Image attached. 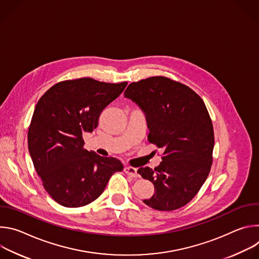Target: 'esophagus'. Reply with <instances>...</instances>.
Returning a JSON list of instances; mask_svg holds the SVG:
<instances>
[{"mask_svg":"<svg viewBox=\"0 0 259 259\" xmlns=\"http://www.w3.org/2000/svg\"><path fill=\"white\" fill-rule=\"evenodd\" d=\"M124 172L132 177H138V173H137V169L136 168H133V167H129V166H126L124 168Z\"/></svg>","mask_w":259,"mask_h":259,"instance_id":"obj_1","label":"esophagus"}]
</instances>
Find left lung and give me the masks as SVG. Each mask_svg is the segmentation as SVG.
I'll return each mask as SVG.
<instances>
[{
    "label": "left lung",
    "mask_w": 259,
    "mask_h": 259,
    "mask_svg": "<svg viewBox=\"0 0 259 259\" xmlns=\"http://www.w3.org/2000/svg\"><path fill=\"white\" fill-rule=\"evenodd\" d=\"M124 95L143 110L149 141L164 150L158 167L137 170L155 186L144 204L160 211L183 207L200 191L212 165L214 132L203 99L166 77L131 83Z\"/></svg>",
    "instance_id": "left-lung-1"
}]
</instances>
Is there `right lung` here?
Returning <instances> with one entry per match:
<instances>
[{
  "label": "right lung",
  "instance_id": "1",
  "mask_svg": "<svg viewBox=\"0 0 259 259\" xmlns=\"http://www.w3.org/2000/svg\"><path fill=\"white\" fill-rule=\"evenodd\" d=\"M127 82L110 84L91 78L52 86L38 101L27 133L28 151L43 187L58 204L77 208L104 191L115 172L116 158L84 149V132L98 126L102 110L124 91Z\"/></svg>",
  "mask_w": 259,
  "mask_h": 259
}]
</instances>
